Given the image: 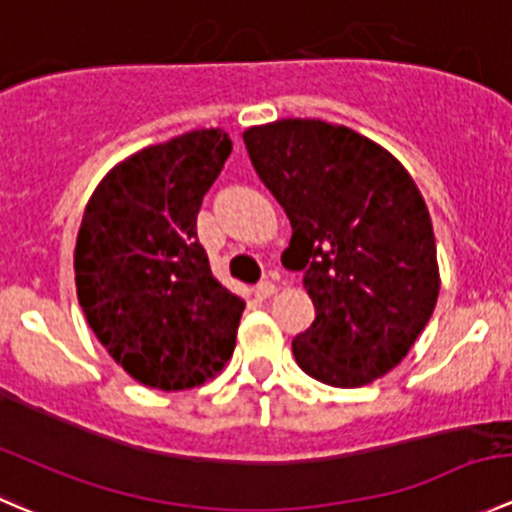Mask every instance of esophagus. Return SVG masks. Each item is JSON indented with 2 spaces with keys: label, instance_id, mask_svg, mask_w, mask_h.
<instances>
[{
  "label": "esophagus",
  "instance_id": "1",
  "mask_svg": "<svg viewBox=\"0 0 512 512\" xmlns=\"http://www.w3.org/2000/svg\"><path fill=\"white\" fill-rule=\"evenodd\" d=\"M276 291H278L276 283H271V281H261V283H258V286L254 288L256 298H271Z\"/></svg>",
  "mask_w": 512,
  "mask_h": 512
}]
</instances>
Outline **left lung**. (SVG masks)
I'll list each match as a JSON object with an SVG mask.
<instances>
[{
  "instance_id": "obj_1",
  "label": "left lung",
  "mask_w": 512,
  "mask_h": 512,
  "mask_svg": "<svg viewBox=\"0 0 512 512\" xmlns=\"http://www.w3.org/2000/svg\"><path fill=\"white\" fill-rule=\"evenodd\" d=\"M251 164L291 221L283 258L316 306L293 338L301 371L361 388L408 356L440 291L428 206L406 166L368 136L321 119L244 131Z\"/></svg>"
}]
</instances>
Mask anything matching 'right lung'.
Returning <instances> with one entry per match:
<instances>
[{"mask_svg":"<svg viewBox=\"0 0 512 512\" xmlns=\"http://www.w3.org/2000/svg\"><path fill=\"white\" fill-rule=\"evenodd\" d=\"M234 141L194 129L114 166L91 194L74 249L86 323L141 386L184 391L224 371L244 298L221 286L196 236L204 194Z\"/></svg>","mask_w":512,"mask_h":512,"instance_id":"obj_1","label":"right lung"}]
</instances>
